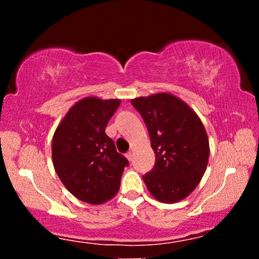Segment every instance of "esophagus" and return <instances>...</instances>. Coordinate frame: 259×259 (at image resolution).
I'll list each match as a JSON object with an SVG mask.
<instances>
[{
  "label": "esophagus",
  "mask_w": 259,
  "mask_h": 259,
  "mask_svg": "<svg viewBox=\"0 0 259 259\" xmlns=\"http://www.w3.org/2000/svg\"><path fill=\"white\" fill-rule=\"evenodd\" d=\"M126 158L128 159V161H132V159H133V153H132V152H128V153L126 154Z\"/></svg>",
  "instance_id": "esophagus-1"
}]
</instances>
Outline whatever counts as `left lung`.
I'll use <instances>...</instances> for the list:
<instances>
[{
	"instance_id": "1",
	"label": "left lung",
	"mask_w": 259,
	"mask_h": 259,
	"mask_svg": "<svg viewBox=\"0 0 259 259\" xmlns=\"http://www.w3.org/2000/svg\"><path fill=\"white\" fill-rule=\"evenodd\" d=\"M131 102L146 123L155 154L153 169L143 177L147 190L161 203L185 199L200 183L210 157L200 118L171 93L139 97Z\"/></svg>"
}]
</instances>
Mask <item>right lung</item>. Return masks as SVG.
Masks as SVG:
<instances>
[{
    "label": "right lung",
    "instance_id": "add662e5",
    "mask_svg": "<svg viewBox=\"0 0 259 259\" xmlns=\"http://www.w3.org/2000/svg\"><path fill=\"white\" fill-rule=\"evenodd\" d=\"M120 104V99H81L69 108L53 136L56 175L66 189L84 203L99 205L112 199L128 165L105 133Z\"/></svg>",
    "mask_w": 259,
    "mask_h": 259
}]
</instances>
